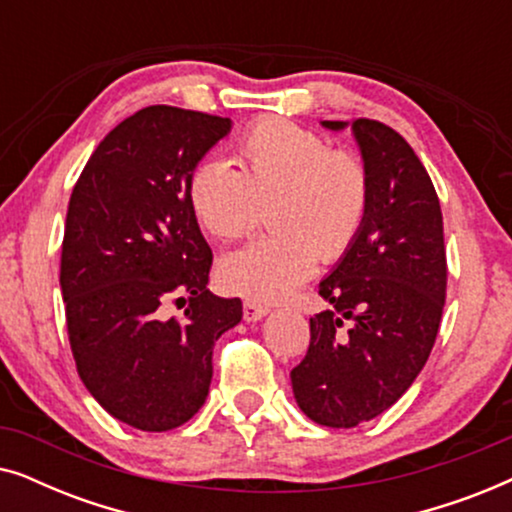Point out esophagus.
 I'll return each mask as SVG.
<instances>
[{
  "label": "esophagus",
  "mask_w": 512,
  "mask_h": 512,
  "mask_svg": "<svg viewBox=\"0 0 512 512\" xmlns=\"http://www.w3.org/2000/svg\"><path fill=\"white\" fill-rule=\"evenodd\" d=\"M268 312H270L268 307L258 305V303H254V300H247V303H244V307H242L244 321H261Z\"/></svg>",
  "instance_id": "34e87169"
}]
</instances>
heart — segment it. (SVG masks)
Masks as SVG:
<instances>
[{"mask_svg":"<svg viewBox=\"0 0 512 512\" xmlns=\"http://www.w3.org/2000/svg\"><path fill=\"white\" fill-rule=\"evenodd\" d=\"M237 167L202 158L188 177V207L219 240L249 233L268 202V235L221 256L219 279L240 296L272 303L312 275L317 256L335 261L359 237L370 205L368 167L331 149L317 132L265 118L244 132Z\"/></svg>","mask_w":512,"mask_h":512,"instance_id":"obj_1","label":"heart"}]
</instances>
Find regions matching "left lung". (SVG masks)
<instances>
[{
    "label": "left lung",
    "mask_w": 512,
    "mask_h": 512,
    "mask_svg": "<svg viewBox=\"0 0 512 512\" xmlns=\"http://www.w3.org/2000/svg\"><path fill=\"white\" fill-rule=\"evenodd\" d=\"M352 128L370 177L359 237L319 282L331 303L310 319V349L291 370L298 408L312 422L352 429L401 398L429 359L445 305L443 214L431 177L389 125Z\"/></svg>",
    "instance_id": "1"
}]
</instances>
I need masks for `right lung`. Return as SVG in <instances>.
<instances>
[{"label":"right lung","mask_w":512,"mask_h":512,"mask_svg":"<svg viewBox=\"0 0 512 512\" xmlns=\"http://www.w3.org/2000/svg\"><path fill=\"white\" fill-rule=\"evenodd\" d=\"M230 118L146 107L118 123L69 198L60 289L79 377L118 422L170 431L202 408L212 349L240 324V298L209 293L212 249L188 177ZM167 299L185 307L166 314Z\"/></svg>","instance_id":"right-lung-1"}]
</instances>
